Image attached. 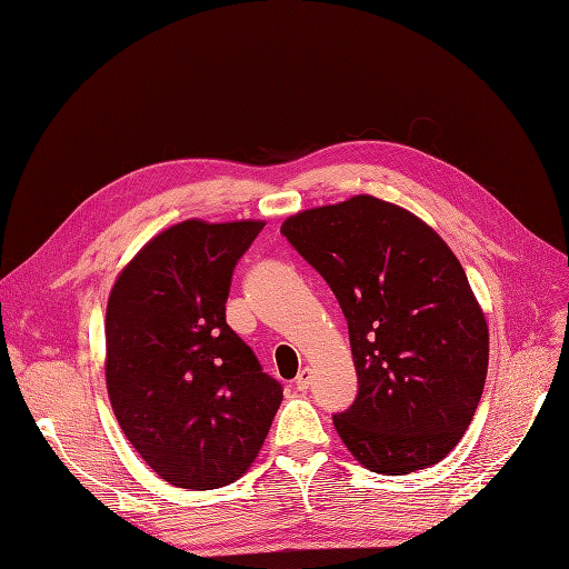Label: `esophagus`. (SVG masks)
<instances>
[{
    "mask_svg": "<svg viewBox=\"0 0 569 569\" xmlns=\"http://www.w3.org/2000/svg\"><path fill=\"white\" fill-rule=\"evenodd\" d=\"M309 385H311V370H309V368H305V370H300V375H298L296 387H298L300 391H307V389H309Z\"/></svg>",
    "mask_w": 569,
    "mask_h": 569,
    "instance_id": "1",
    "label": "esophagus"
}]
</instances>
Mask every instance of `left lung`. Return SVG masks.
<instances>
[{
  "instance_id": "obj_1",
  "label": "left lung",
  "mask_w": 569,
  "mask_h": 569,
  "mask_svg": "<svg viewBox=\"0 0 569 569\" xmlns=\"http://www.w3.org/2000/svg\"><path fill=\"white\" fill-rule=\"evenodd\" d=\"M281 234L317 269L349 326L359 393L332 415L375 473L443 459L486 387L490 335L465 269L410 210L370 194L290 216Z\"/></svg>"
}]
</instances>
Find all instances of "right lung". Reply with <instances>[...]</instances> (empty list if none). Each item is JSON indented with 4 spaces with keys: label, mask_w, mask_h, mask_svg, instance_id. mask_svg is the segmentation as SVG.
I'll return each mask as SVG.
<instances>
[{
    "label": "right lung",
    "mask_w": 569,
    "mask_h": 569,
    "mask_svg": "<svg viewBox=\"0 0 569 569\" xmlns=\"http://www.w3.org/2000/svg\"><path fill=\"white\" fill-rule=\"evenodd\" d=\"M262 227L178 222L140 248L110 292L104 382L114 417L176 488L241 478L283 401V387L224 319L231 273Z\"/></svg>",
    "instance_id": "1"
}]
</instances>
